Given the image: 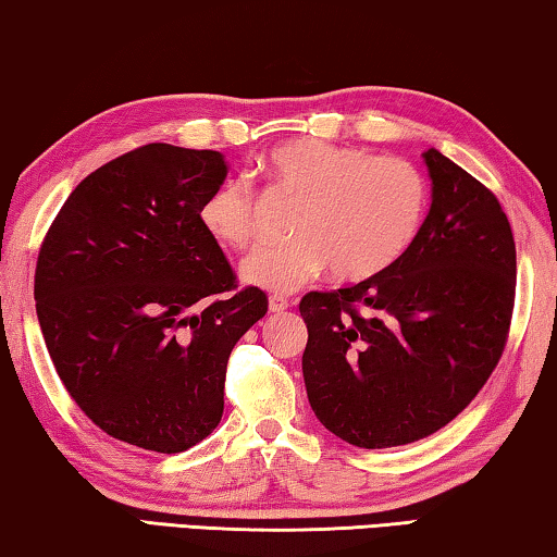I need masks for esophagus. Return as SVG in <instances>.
I'll return each mask as SVG.
<instances>
[{
    "label": "esophagus",
    "mask_w": 557,
    "mask_h": 557,
    "mask_svg": "<svg viewBox=\"0 0 557 557\" xmlns=\"http://www.w3.org/2000/svg\"><path fill=\"white\" fill-rule=\"evenodd\" d=\"M288 308H290L288 298L278 296V294H273V296L269 298V310H271V313H284V310H288Z\"/></svg>",
    "instance_id": "1"
}]
</instances>
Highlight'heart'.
Returning a JSON list of instances; mask_svg holds the SVG:
<instances>
[{"instance_id": "1", "label": "heart", "mask_w": 557, "mask_h": 557, "mask_svg": "<svg viewBox=\"0 0 557 557\" xmlns=\"http://www.w3.org/2000/svg\"><path fill=\"white\" fill-rule=\"evenodd\" d=\"M273 193L298 198L288 242L263 244L242 263L251 286L288 294L327 267L337 278L376 276L411 247L428 208V181L398 156L355 146L290 139L259 161ZM200 224L227 249L257 239V193L247 178H224L205 195Z\"/></svg>"}]
</instances>
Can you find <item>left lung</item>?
Returning <instances> with one entry per match:
<instances>
[{
  "mask_svg": "<svg viewBox=\"0 0 557 557\" xmlns=\"http://www.w3.org/2000/svg\"><path fill=\"white\" fill-rule=\"evenodd\" d=\"M425 222L376 276L300 300L318 421L382 450L433 435L470 406L509 339L516 244L496 195L441 151Z\"/></svg>",
  "mask_w": 557,
  "mask_h": 557,
  "instance_id": "obj_1",
  "label": "left lung"
}]
</instances>
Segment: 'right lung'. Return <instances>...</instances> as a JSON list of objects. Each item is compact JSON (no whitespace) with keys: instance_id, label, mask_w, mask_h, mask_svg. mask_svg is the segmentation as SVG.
<instances>
[{"instance_id":"right-lung-1","label":"right lung","mask_w":557,"mask_h":557,"mask_svg":"<svg viewBox=\"0 0 557 557\" xmlns=\"http://www.w3.org/2000/svg\"><path fill=\"white\" fill-rule=\"evenodd\" d=\"M224 175L220 151L139 146L81 181L38 251L36 315L63 386L100 431L151 453L218 428L232 347L269 310L200 224Z\"/></svg>"}]
</instances>
